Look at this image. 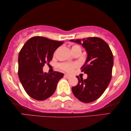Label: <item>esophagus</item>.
<instances>
[{"label": "esophagus", "instance_id": "34e87169", "mask_svg": "<svg viewBox=\"0 0 131 131\" xmlns=\"http://www.w3.org/2000/svg\"><path fill=\"white\" fill-rule=\"evenodd\" d=\"M64 77H65L66 78H67V79H69V78H70V75H69V74H65L64 75Z\"/></svg>", "mask_w": 131, "mask_h": 131}]
</instances>
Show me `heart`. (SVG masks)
I'll use <instances>...</instances> for the list:
<instances>
[{
	"mask_svg": "<svg viewBox=\"0 0 131 131\" xmlns=\"http://www.w3.org/2000/svg\"><path fill=\"white\" fill-rule=\"evenodd\" d=\"M78 48L81 49V47L79 45H74L72 46V51H74V50L78 49ZM76 66V64L71 63H62L60 65L61 69L64 71H67V72H71V71H72Z\"/></svg>",
	"mask_w": 131,
	"mask_h": 131,
	"instance_id": "1",
	"label": "heart"
}]
</instances>
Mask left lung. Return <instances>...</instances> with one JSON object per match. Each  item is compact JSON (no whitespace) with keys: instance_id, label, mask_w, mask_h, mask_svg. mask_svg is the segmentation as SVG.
Returning <instances> with one entry per match:
<instances>
[{"instance_id":"left-lung-1","label":"left lung","mask_w":131,"mask_h":131,"mask_svg":"<svg viewBox=\"0 0 131 131\" xmlns=\"http://www.w3.org/2000/svg\"><path fill=\"white\" fill-rule=\"evenodd\" d=\"M81 44L87 52L85 63L81 71L88 74L86 79L78 76V83L72 87L74 95L85 103L95 101L101 96L110 83L113 66V55L108 45L100 37L72 39Z\"/></svg>"}]
</instances>
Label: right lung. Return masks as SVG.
Segmentation results:
<instances>
[{
  "instance_id": "right-lung-1",
  "label": "right lung",
  "mask_w": 131,
  "mask_h": 131,
  "mask_svg": "<svg viewBox=\"0 0 131 131\" xmlns=\"http://www.w3.org/2000/svg\"><path fill=\"white\" fill-rule=\"evenodd\" d=\"M41 36L31 37L25 43L18 55V77L28 95L39 101L53 95L64 74L58 71L43 73V67L49 63L55 50L63 43Z\"/></svg>"
}]
</instances>
